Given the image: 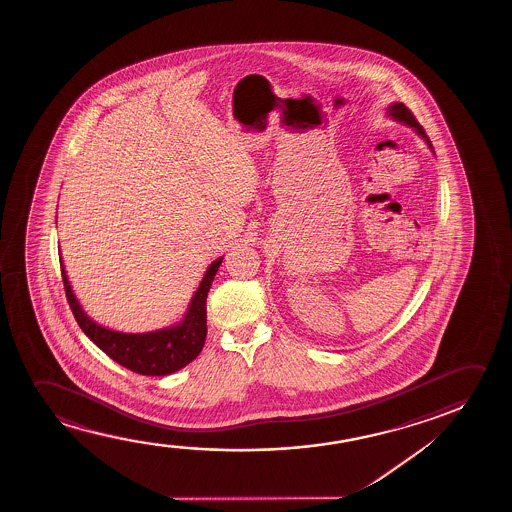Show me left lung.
I'll return each mask as SVG.
<instances>
[{
  "mask_svg": "<svg viewBox=\"0 0 512 512\" xmlns=\"http://www.w3.org/2000/svg\"><path fill=\"white\" fill-rule=\"evenodd\" d=\"M386 113L392 117V119L399 120V122H404L406 126L413 127V129H416V133L420 134L421 138H425V141H427L428 147L432 148L434 150V147H432V143H430V140H428L427 133L423 131V127L420 126V122L416 120V117H414L413 112L407 108L404 103H393V105L388 106V110H386Z\"/></svg>",
  "mask_w": 512,
  "mask_h": 512,
  "instance_id": "obj_1",
  "label": "left lung"
}]
</instances>
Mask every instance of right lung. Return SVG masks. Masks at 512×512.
<instances>
[{"label":"right lung","instance_id":"obj_1","mask_svg":"<svg viewBox=\"0 0 512 512\" xmlns=\"http://www.w3.org/2000/svg\"><path fill=\"white\" fill-rule=\"evenodd\" d=\"M220 264H222V257L208 267L182 322L168 329L154 330L145 334H124V332L98 325L78 304L77 297L71 290L68 276L64 273L63 260H61V273H63L66 299L70 302L75 320L80 325V329L84 330L85 336L89 337L99 350L105 351L108 357L129 371L138 372L143 376H168L190 364L203 350L206 332H208L206 297Z\"/></svg>","mask_w":512,"mask_h":512}]
</instances>
